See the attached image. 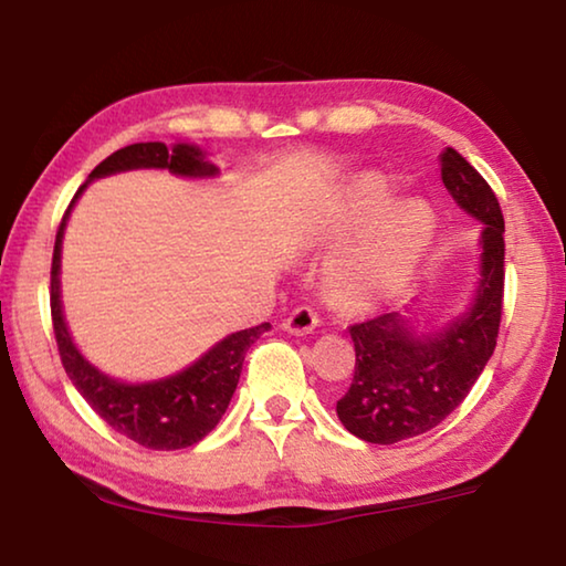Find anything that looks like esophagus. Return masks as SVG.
I'll use <instances>...</instances> for the list:
<instances>
[{"label": "esophagus", "instance_id": "34e87169", "mask_svg": "<svg viewBox=\"0 0 566 566\" xmlns=\"http://www.w3.org/2000/svg\"><path fill=\"white\" fill-rule=\"evenodd\" d=\"M317 324H319L317 312L310 310V306H300V310H294L290 317L282 322V329L286 334H294V337H304V334H312Z\"/></svg>", "mask_w": 566, "mask_h": 566}]
</instances>
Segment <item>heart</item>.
<instances>
[{"mask_svg":"<svg viewBox=\"0 0 566 566\" xmlns=\"http://www.w3.org/2000/svg\"><path fill=\"white\" fill-rule=\"evenodd\" d=\"M389 199L387 179L361 177L324 234L327 244H342L368 227L329 264L332 290L347 304L375 306L389 302L409 284L432 247L437 232L432 207L419 199H405L385 210Z\"/></svg>","mask_w":566,"mask_h":566,"instance_id":"obj_1","label":"heart"}]
</instances>
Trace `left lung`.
Masks as SVG:
<instances>
[{
    "instance_id": "obj_1",
    "label": "left lung",
    "mask_w": 566,
    "mask_h": 566,
    "mask_svg": "<svg viewBox=\"0 0 566 566\" xmlns=\"http://www.w3.org/2000/svg\"><path fill=\"white\" fill-rule=\"evenodd\" d=\"M442 181L454 202L482 222L479 280L472 302L457 317L419 332V300L401 312L349 327L357 364L337 401L347 432L371 444H395L424 434L462 405L496 347L504 296V217L482 175L447 147L439 155Z\"/></svg>"
}]
</instances>
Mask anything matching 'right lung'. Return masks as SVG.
Instances as JSON below:
<instances>
[{"mask_svg": "<svg viewBox=\"0 0 566 566\" xmlns=\"http://www.w3.org/2000/svg\"><path fill=\"white\" fill-rule=\"evenodd\" d=\"M132 169H169L175 177L187 179H212L219 175V167L212 165L207 151L197 145H179L167 147L165 142H139V145H129L117 149L114 155L92 169L87 181L76 191L70 209L60 224L54 242V256H52V322H54V337L56 347H60V357L64 364L66 377L72 379L74 389L87 399V405L97 411V415L107 421L112 429H117L132 442H137L147 449H185L212 432L219 424V419L232 401L237 389L239 375H242L244 354L252 344L270 332V322L260 324V327L242 329L234 334H227L219 339L214 347H209L202 357L191 361L189 367L175 375L151 379V381H122L109 375L84 357L76 349V344L66 327L64 310H62V239L66 229V219H70L72 207L82 191L87 189L94 179L119 175V171Z\"/></svg>", "mask_w": 566, "mask_h": 566, "instance_id": "obj_1", "label": "right lung"}]
</instances>
